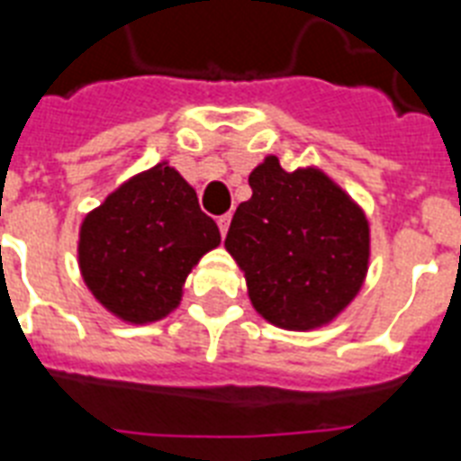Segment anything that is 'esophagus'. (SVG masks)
Here are the masks:
<instances>
[{"label":"esophagus","instance_id":"1","mask_svg":"<svg viewBox=\"0 0 461 461\" xmlns=\"http://www.w3.org/2000/svg\"><path fill=\"white\" fill-rule=\"evenodd\" d=\"M230 222H231V215L227 212V215H220L218 218V227H220V234L222 237H227V230H230Z\"/></svg>","mask_w":461,"mask_h":461}]
</instances>
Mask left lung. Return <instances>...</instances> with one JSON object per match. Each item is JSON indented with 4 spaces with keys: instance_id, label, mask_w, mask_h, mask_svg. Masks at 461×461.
<instances>
[{
    "instance_id": "1",
    "label": "left lung",
    "mask_w": 461,
    "mask_h": 461,
    "mask_svg": "<svg viewBox=\"0 0 461 461\" xmlns=\"http://www.w3.org/2000/svg\"><path fill=\"white\" fill-rule=\"evenodd\" d=\"M224 249L243 272L250 305L286 331L339 320L365 286L372 258L362 205L317 166L284 170L265 156L249 175Z\"/></svg>"
}]
</instances>
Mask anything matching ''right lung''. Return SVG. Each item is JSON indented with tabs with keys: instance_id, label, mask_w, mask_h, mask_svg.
Returning a JSON list of instances; mask_svg holds the SVG:
<instances>
[{
	"instance_id": "add662e5",
	"label": "right lung",
	"mask_w": 461,
	"mask_h": 461,
	"mask_svg": "<svg viewBox=\"0 0 461 461\" xmlns=\"http://www.w3.org/2000/svg\"><path fill=\"white\" fill-rule=\"evenodd\" d=\"M220 246L194 186L163 160L125 179L80 224L77 265L101 308L151 324L179 308L189 272Z\"/></svg>"
}]
</instances>
